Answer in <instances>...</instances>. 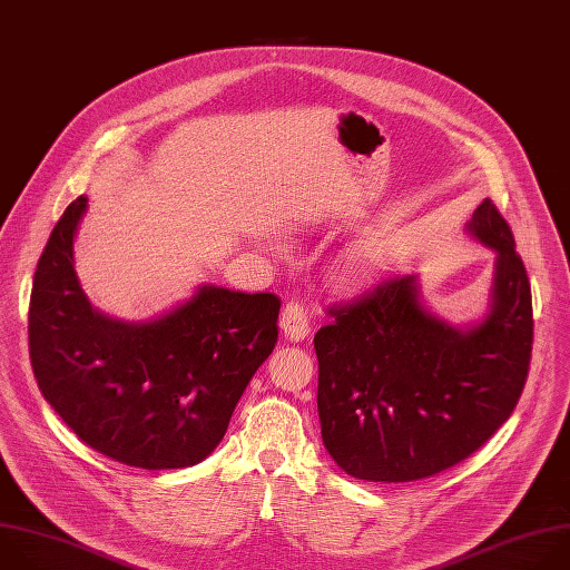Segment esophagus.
<instances>
[{
    "mask_svg": "<svg viewBox=\"0 0 570 570\" xmlns=\"http://www.w3.org/2000/svg\"><path fill=\"white\" fill-rule=\"evenodd\" d=\"M279 328H282L284 337L291 340V342H302L304 337H308L311 322H308V315H306V311L299 302H288L284 306L282 317H279Z\"/></svg>",
    "mask_w": 570,
    "mask_h": 570,
    "instance_id": "34e87169",
    "label": "esophagus"
}]
</instances>
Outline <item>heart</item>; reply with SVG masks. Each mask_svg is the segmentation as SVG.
I'll return each instance as SVG.
<instances>
[{
	"label": "heart",
	"instance_id": "obj_1",
	"mask_svg": "<svg viewBox=\"0 0 570 570\" xmlns=\"http://www.w3.org/2000/svg\"><path fill=\"white\" fill-rule=\"evenodd\" d=\"M385 266V255L381 246L371 242H360L346 250L342 257V275L351 284H360L373 279Z\"/></svg>",
	"mask_w": 570,
	"mask_h": 570
}]
</instances>
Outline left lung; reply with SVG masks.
Instances as JSON below:
<instances>
[{
	"mask_svg": "<svg viewBox=\"0 0 570 570\" xmlns=\"http://www.w3.org/2000/svg\"><path fill=\"white\" fill-rule=\"evenodd\" d=\"M468 235L494 250L488 313L452 326L421 302L416 275L331 308L315 333L317 412L333 461L364 481L439 474L476 452L512 414L532 351V297L514 237L490 199Z\"/></svg>",
	"mask_w": 570,
	"mask_h": 570,
	"instance_id": "1",
	"label": "left lung"
}]
</instances>
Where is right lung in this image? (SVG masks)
<instances>
[{
  "label": "right lung",
  "instance_id": "obj_1",
  "mask_svg": "<svg viewBox=\"0 0 570 570\" xmlns=\"http://www.w3.org/2000/svg\"><path fill=\"white\" fill-rule=\"evenodd\" d=\"M78 197L38 262L29 351L38 387L96 452L142 470L202 463L224 439L250 377L277 342L279 297L204 284L147 322L114 320L87 299L73 239Z\"/></svg>",
  "mask_w": 570,
  "mask_h": 570
}]
</instances>
